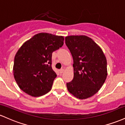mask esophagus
<instances>
[{
  "mask_svg": "<svg viewBox=\"0 0 125 125\" xmlns=\"http://www.w3.org/2000/svg\"><path fill=\"white\" fill-rule=\"evenodd\" d=\"M64 72V69H61L59 70V72L60 73H62L63 72Z\"/></svg>",
  "mask_w": 125,
  "mask_h": 125,
  "instance_id": "34e87169",
  "label": "esophagus"
}]
</instances>
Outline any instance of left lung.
Masks as SVG:
<instances>
[{
    "mask_svg": "<svg viewBox=\"0 0 125 125\" xmlns=\"http://www.w3.org/2000/svg\"><path fill=\"white\" fill-rule=\"evenodd\" d=\"M65 43L73 59L74 76L66 83L67 90L79 99L92 96L102 86L107 75V61L102 50L84 35L66 36Z\"/></svg>",
    "mask_w": 125,
    "mask_h": 125,
    "instance_id": "1",
    "label": "left lung"
}]
</instances>
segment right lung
<instances>
[{
	"label": "right lung",
	"instance_id": "obj_1",
	"mask_svg": "<svg viewBox=\"0 0 125 125\" xmlns=\"http://www.w3.org/2000/svg\"><path fill=\"white\" fill-rule=\"evenodd\" d=\"M63 36L47 33L36 34L17 52L13 75L21 90L38 97L51 90L56 74L52 68V53L63 45Z\"/></svg>",
	"mask_w": 125,
	"mask_h": 125
}]
</instances>
